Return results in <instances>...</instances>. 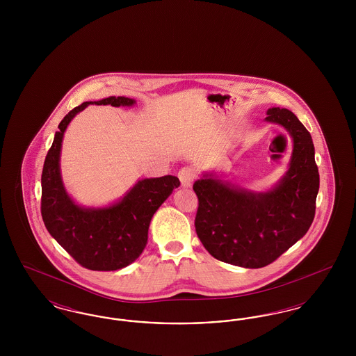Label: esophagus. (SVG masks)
I'll return each instance as SVG.
<instances>
[{"label": "esophagus", "instance_id": "esophagus-1", "mask_svg": "<svg viewBox=\"0 0 356 356\" xmlns=\"http://www.w3.org/2000/svg\"><path fill=\"white\" fill-rule=\"evenodd\" d=\"M195 177H196V170L193 167H184L179 170V179L184 188L192 186Z\"/></svg>", "mask_w": 356, "mask_h": 356}]
</instances>
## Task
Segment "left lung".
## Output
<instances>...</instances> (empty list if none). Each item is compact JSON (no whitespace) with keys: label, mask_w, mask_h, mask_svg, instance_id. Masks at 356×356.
Returning <instances> with one entry per match:
<instances>
[{"label":"left lung","mask_w":356,"mask_h":356,"mask_svg":"<svg viewBox=\"0 0 356 356\" xmlns=\"http://www.w3.org/2000/svg\"><path fill=\"white\" fill-rule=\"evenodd\" d=\"M266 120L284 127L293 143L289 168L277 186L254 193L209 173L193 184L199 199L195 227L204 248L244 268L271 264L305 236L319 191L315 148L305 125L286 108L268 109Z\"/></svg>","instance_id":"8db88e82"}]
</instances>
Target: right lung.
Here are the masks:
<instances>
[{
    "mask_svg": "<svg viewBox=\"0 0 356 356\" xmlns=\"http://www.w3.org/2000/svg\"><path fill=\"white\" fill-rule=\"evenodd\" d=\"M134 99L106 97L72 109L58 125L41 175V215L51 236L80 266L92 271H116L134 263L148 241L154 212L180 186L176 176L143 179L118 203L84 208L74 203L61 180L60 152L72 119L90 104L132 106Z\"/></svg>",
    "mask_w": 356,
    "mask_h": 356,
    "instance_id": "obj_1",
    "label": "right lung"
}]
</instances>
